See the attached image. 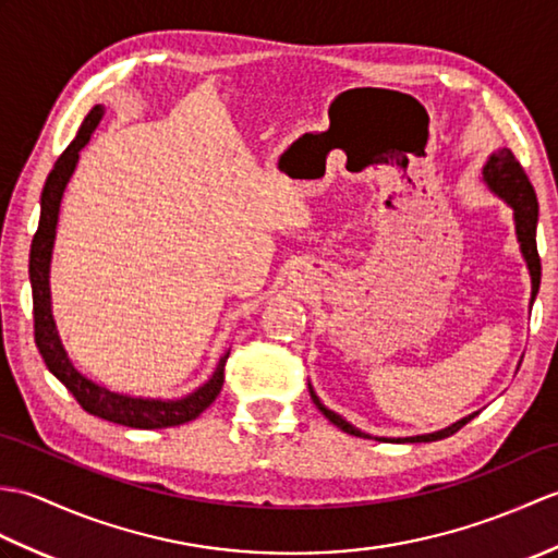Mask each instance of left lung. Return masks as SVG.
<instances>
[{
    "label": "left lung",
    "instance_id": "obj_1",
    "mask_svg": "<svg viewBox=\"0 0 558 558\" xmlns=\"http://www.w3.org/2000/svg\"><path fill=\"white\" fill-rule=\"evenodd\" d=\"M482 180L489 186V192H494L499 198H504L508 206L513 208V222H515V236L520 244V254H523L527 270H530V282H532V294H530V304L535 302L537 292H539V278H542V264H539V254H537V216H539V206H537V196L535 189H532L525 170L520 168V162L508 148L494 150L489 160L484 162L482 168ZM310 393L314 405L324 412V417L328 422H333L338 429L352 436H362V438H372L366 432L352 426L348 420H342L338 412L328 410L318 396L314 393V388L310 384ZM475 414H468L458 422H453L446 429H438L432 434H420V436H402V438H384V436H374L378 441H396V444H426V441H438V438H446L450 434H456L460 426H465Z\"/></svg>",
    "mask_w": 558,
    "mask_h": 558
}]
</instances>
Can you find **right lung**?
Listing matches in <instances>:
<instances>
[{
    "instance_id": "right-lung-1",
    "label": "right lung",
    "mask_w": 558,
    "mask_h": 558,
    "mask_svg": "<svg viewBox=\"0 0 558 558\" xmlns=\"http://www.w3.org/2000/svg\"><path fill=\"white\" fill-rule=\"evenodd\" d=\"M105 114L102 105H96L83 120L76 138L71 141L62 156L57 158L52 172L47 174L43 196H40V222L38 232L33 236L31 244V260H28V276L33 288V322H35V345H38L43 360L59 381H62L69 393L78 400V405L96 414L100 420H108L114 424L132 426V429H165V426H177L184 422L196 420L213 400L218 398L222 381H225V362H228L230 352H225L216 372L204 386H198L189 396L162 400V398H136L126 393H114V390L105 388L88 376H83L74 364H71L69 354L59 338V330L52 316V294H50V264H52V248L57 236V220H59V206H62L64 189L76 170L78 153L86 148L96 126L100 124Z\"/></svg>"
}]
</instances>
